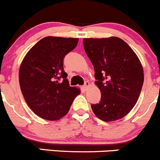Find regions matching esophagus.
<instances>
[{"mask_svg": "<svg viewBox=\"0 0 160 160\" xmlns=\"http://www.w3.org/2000/svg\"><path fill=\"white\" fill-rule=\"evenodd\" d=\"M83 87H84V88H85V89H87L88 87H90V83L88 82H85V85H84Z\"/></svg>", "mask_w": 160, "mask_h": 160, "instance_id": "esophagus-1", "label": "esophagus"}]
</instances>
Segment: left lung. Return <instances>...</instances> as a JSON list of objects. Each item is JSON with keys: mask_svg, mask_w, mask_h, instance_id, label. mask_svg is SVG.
Segmentation results:
<instances>
[{"mask_svg": "<svg viewBox=\"0 0 160 160\" xmlns=\"http://www.w3.org/2000/svg\"><path fill=\"white\" fill-rule=\"evenodd\" d=\"M83 44L101 92L99 103L91 106L93 113L106 122L121 119L140 96L144 82L140 60L127 42L116 36L85 38Z\"/></svg>", "mask_w": 160, "mask_h": 160, "instance_id": "left-lung-1", "label": "left lung"}]
</instances>
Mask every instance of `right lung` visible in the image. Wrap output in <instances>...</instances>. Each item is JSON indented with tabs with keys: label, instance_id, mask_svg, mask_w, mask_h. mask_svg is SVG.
I'll return each mask as SVG.
<instances>
[{
	"label": "right lung",
	"instance_id": "right-lung-1",
	"mask_svg": "<svg viewBox=\"0 0 160 160\" xmlns=\"http://www.w3.org/2000/svg\"><path fill=\"white\" fill-rule=\"evenodd\" d=\"M78 41V38L47 36L35 44L22 61L18 73L21 91L29 108L42 119L62 118L80 94L79 88L69 85L63 68L64 56Z\"/></svg>",
	"mask_w": 160,
	"mask_h": 160
}]
</instances>
